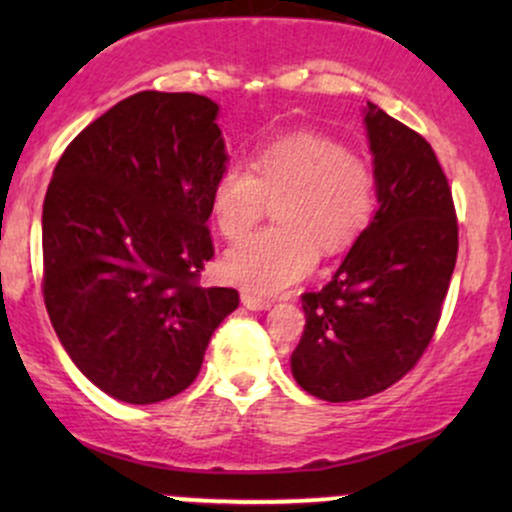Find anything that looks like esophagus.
I'll return each instance as SVG.
<instances>
[{
    "instance_id": "obj_1",
    "label": "esophagus",
    "mask_w": 512,
    "mask_h": 512,
    "mask_svg": "<svg viewBox=\"0 0 512 512\" xmlns=\"http://www.w3.org/2000/svg\"><path fill=\"white\" fill-rule=\"evenodd\" d=\"M240 301H243V305L248 310H269V308H272V301H264V298L252 296V293H243V296H240Z\"/></svg>"
}]
</instances>
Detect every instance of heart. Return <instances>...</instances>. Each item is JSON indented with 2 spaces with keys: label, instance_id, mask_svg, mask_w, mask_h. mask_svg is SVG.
Masks as SVG:
<instances>
[{
  "label": "heart",
  "instance_id": "1",
  "mask_svg": "<svg viewBox=\"0 0 512 512\" xmlns=\"http://www.w3.org/2000/svg\"><path fill=\"white\" fill-rule=\"evenodd\" d=\"M274 197L276 226L223 257V274L240 289L274 296L313 272L317 248L342 252L373 214L375 182L344 144L298 132L260 146L250 168L231 163L211 185V216L221 236L243 238Z\"/></svg>",
  "mask_w": 512,
  "mask_h": 512
}]
</instances>
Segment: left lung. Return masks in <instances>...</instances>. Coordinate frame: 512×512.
I'll return each mask as SVG.
<instances>
[{
    "label": "left lung",
    "instance_id": "left-lung-1",
    "mask_svg": "<svg viewBox=\"0 0 512 512\" xmlns=\"http://www.w3.org/2000/svg\"><path fill=\"white\" fill-rule=\"evenodd\" d=\"M378 209L330 284L305 293L296 383L325 402L387 390L436 332L457 260L452 195L431 144L378 105L363 108Z\"/></svg>",
    "mask_w": 512,
    "mask_h": 512
}]
</instances>
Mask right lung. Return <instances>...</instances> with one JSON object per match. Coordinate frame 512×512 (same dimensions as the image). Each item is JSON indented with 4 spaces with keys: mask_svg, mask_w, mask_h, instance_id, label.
<instances>
[{
    "mask_svg": "<svg viewBox=\"0 0 512 512\" xmlns=\"http://www.w3.org/2000/svg\"><path fill=\"white\" fill-rule=\"evenodd\" d=\"M219 105L142 91L67 146L43 204V296L57 339L105 395L154 404L192 385L236 289H202Z\"/></svg>",
    "mask_w": 512,
    "mask_h": 512,
    "instance_id": "1",
    "label": "right lung"
}]
</instances>
